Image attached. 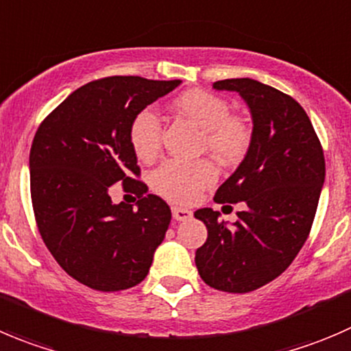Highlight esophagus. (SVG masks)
<instances>
[{"instance_id": "1", "label": "esophagus", "mask_w": 351, "mask_h": 351, "mask_svg": "<svg viewBox=\"0 0 351 351\" xmlns=\"http://www.w3.org/2000/svg\"><path fill=\"white\" fill-rule=\"evenodd\" d=\"M171 213H173V217H175L176 221H189L190 217H192V210L185 209V207L173 206Z\"/></svg>"}]
</instances>
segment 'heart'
<instances>
[{
    "instance_id": "obj_1",
    "label": "heart",
    "mask_w": 351,
    "mask_h": 351,
    "mask_svg": "<svg viewBox=\"0 0 351 351\" xmlns=\"http://www.w3.org/2000/svg\"><path fill=\"white\" fill-rule=\"evenodd\" d=\"M176 113L202 130V149H207L223 165L241 161L252 144V127L247 118L231 113L228 101L204 89H190L176 97ZM128 138L135 156L152 162L161 152L162 125L151 110L138 111L130 123ZM217 169L209 159L185 162L169 159L151 175L156 193L178 204H192L200 193L213 185Z\"/></svg>"
}]
</instances>
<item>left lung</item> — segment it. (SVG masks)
Listing matches in <instances>:
<instances>
[{"mask_svg": "<svg viewBox=\"0 0 351 351\" xmlns=\"http://www.w3.org/2000/svg\"><path fill=\"white\" fill-rule=\"evenodd\" d=\"M234 90L248 104L252 144L214 202H243L228 226L210 207L193 216L207 226L195 252L204 283L228 293H248L276 280L304 247L326 176L322 145L304 108L288 94L252 78L213 84Z\"/></svg>", "mask_w": 351, "mask_h": 351, "instance_id": "obj_1", "label": "left lung"}]
</instances>
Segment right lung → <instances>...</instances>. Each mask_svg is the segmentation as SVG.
I'll use <instances>...</instances> for the list:
<instances>
[{"label":"right lung","mask_w":351,"mask_h":351,"mask_svg":"<svg viewBox=\"0 0 351 351\" xmlns=\"http://www.w3.org/2000/svg\"><path fill=\"white\" fill-rule=\"evenodd\" d=\"M180 80L106 77L82 85L36 132L29 158L37 228L61 269L97 291H120L147 276L171 209L147 192L128 130L138 111ZM122 189L139 197L114 204Z\"/></svg>","instance_id":"1"}]
</instances>
